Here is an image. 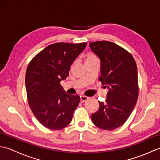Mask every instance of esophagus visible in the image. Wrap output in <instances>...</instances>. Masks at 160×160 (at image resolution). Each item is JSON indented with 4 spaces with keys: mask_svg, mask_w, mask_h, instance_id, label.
Returning <instances> with one entry per match:
<instances>
[{
    "mask_svg": "<svg viewBox=\"0 0 160 160\" xmlns=\"http://www.w3.org/2000/svg\"><path fill=\"white\" fill-rule=\"evenodd\" d=\"M89 100V98L85 96H80V101L81 102H86L87 100Z\"/></svg>",
    "mask_w": 160,
    "mask_h": 160,
    "instance_id": "obj_1",
    "label": "esophagus"
}]
</instances>
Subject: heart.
Instances as JSON below:
<instances>
[{
	"label": "heart",
	"mask_w": 160,
	"mask_h": 160,
	"mask_svg": "<svg viewBox=\"0 0 160 160\" xmlns=\"http://www.w3.org/2000/svg\"><path fill=\"white\" fill-rule=\"evenodd\" d=\"M96 58H97V57H96V55H95V54H93L92 53H90L87 54V55L86 58H85V61L94 60V59H96Z\"/></svg>",
	"instance_id": "b5f03b06"
}]
</instances>
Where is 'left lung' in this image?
<instances>
[{
	"label": "left lung",
	"instance_id": "8db88e82",
	"mask_svg": "<svg viewBox=\"0 0 160 160\" xmlns=\"http://www.w3.org/2000/svg\"><path fill=\"white\" fill-rule=\"evenodd\" d=\"M89 47L100 59L99 80L108 89L106 101H99V109L91 114V120L98 128L112 131L125 123L136 104L137 64L130 53L114 42L96 41Z\"/></svg>",
	"mask_w": 160,
	"mask_h": 160
}]
</instances>
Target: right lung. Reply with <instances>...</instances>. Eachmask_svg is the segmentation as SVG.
<instances>
[{
	"instance_id": "obj_1",
	"label": "right lung",
	"mask_w": 160,
	"mask_h": 160,
	"mask_svg": "<svg viewBox=\"0 0 160 160\" xmlns=\"http://www.w3.org/2000/svg\"><path fill=\"white\" fill-rule=\"evenodd\" d=\"M87 45L52 44L33 57L27 68L25 85L29 107L40 123L51 130L67 127L80 103V96L67 94L60 81L69 76L71 65Z\"/></svg>"
}]
</instances>
